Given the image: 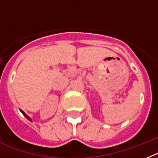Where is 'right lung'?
<instances>
[{"instance_id":"obj_1","label":"right lung","mask_w":158,"mask_h":158,"mask_svg":"<svg viewBox=\"0 0 158 158\" xmlns=\"http://www.w3.org/2000/svg\"><path fill=\"white\" fill-rule=\"evenodd\" d=\"M19 110H20V112H21V113H23V115H24V116H26V117H27V119H28V120H31V118H30V117H29V116H27V114H26V113H24L23 111V110H21V109H19Z\"/></svg>"}]
</instances>
